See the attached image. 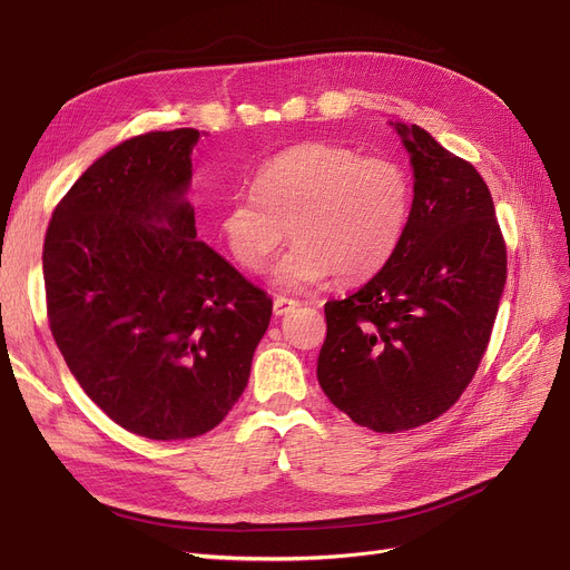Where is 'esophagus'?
<instances>
[{"mask_svg": "<svg viewBox=\"0 0 570 570\" xmlns=\"http://www.w3.org/2000/svg\"><path fill=\"white\" fill-rule=\"evenodd\" d=\"M299 304L294 302V299H287V297H276L273 299V315H285V313H289V311H294L297 308Z\"/></svg>", "mask_w": 570, "mask_h": 570, "instance_id": "1", "label": "esophagus"}]
</instances>
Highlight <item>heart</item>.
Masks as SVG:
<instances>
[{"label": "heart", "instance_id": "b5f03b06", "mask_svg": "<svg viewBox=\"0 0 570 570\" xmlns=\"http://www.w3.org/2000/svg\"><path fill=\"white\" fill-rule=\"evenodd\" d=\"M409 215L412 179L393 158L306 142L266 161L255 175V191L226 200L217 229L232 259L257 273L289 224L297 243L281 257L273 278L302 289L332 273L341 283L372 278L395 255Z\"/></svg>", "mask_w": 570, "mask_h": 570}]
</instances>
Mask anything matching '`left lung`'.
<instances>
[{
  "mask_svg": "<svg viewBox=\"0 0 570 570\" xmlns=\"http://www.w3.org/2000/svg\"><path fill=\"white\" fill-rule=\"evenodd\" d=\"M395 130L414 166L404 238L370 283L325 304L317 357L332 404L374 432L412 430L456 404L484 357L508 278L482 175L421 126Z\"/></svg>",
  "mask_w": 570,
  "mask_h": 570,
  "instance_id": "1",
  "label": "left lung"
}]
</instances>
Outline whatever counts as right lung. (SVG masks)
I'll return each instance as SVG.
<instances>
[{
    "mask_svg": "<svg viewBox=\"0 0 570 570\" xmlns=\"http://www.w3.org/2000/svg\"><path fill=\"white\" fill-rule=\"evenodd\" d=\"M194 128L109 149L43 238L56 344L86 395L149 440L206 435L243 395L273 302L196 240Z\"/></svg>",
    "mask_w": 570,
    "mask_h": 570,
    "instance_id": "add662e5",
    "label": "right lung"
}]
</instances>
